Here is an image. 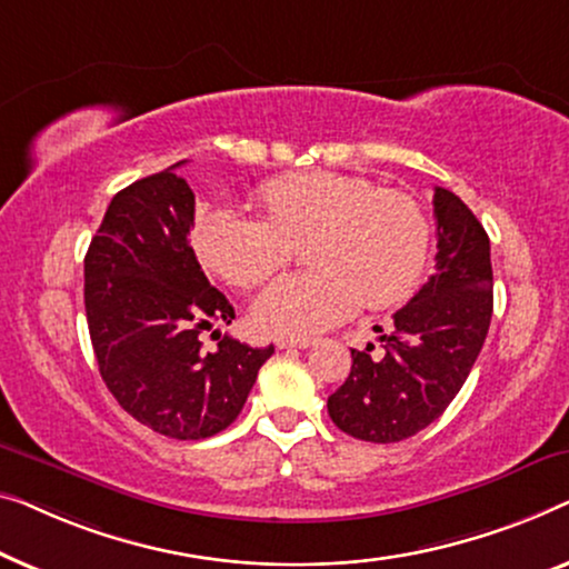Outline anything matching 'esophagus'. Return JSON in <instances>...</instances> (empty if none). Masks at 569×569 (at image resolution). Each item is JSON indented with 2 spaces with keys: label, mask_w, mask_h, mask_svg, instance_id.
Here are the masks:
<instances>
[{
  "label": "esophagus",
  "mask_w": 569,
  "mask_h": 569,
  "mask_svg": "<svg viewBox=\"0 0 569 569\" xmlns=\"http://www.w3.org/2000/svg\"><path fill=\"white\" fill-rule=\"evenodd\" d=\"M276 346L278 348H311V346H315V340H309V338H278Z\"/></svg>",
  "instance_id": "34e87169"
}]
</instances>
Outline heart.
I'll return each mask as SVG.
<instances>
[{
  "mask_svg": "<svg viewBox=\"0 0 569 569\" xmlns=\"http://www.w3.org/2000/svg\"><path fill=\"white\" fill-rule=\"evenodd\" d=\"M266 219L242 208H213L198 227L206 266L237 288H252L293 258L303 242L309 273L270 283L254 319L278 338H307L348 319L366 301H405L422 276L430 229L420 203L402 190L346 172H303L258 190Z\"/></svg>",
  "mask_w": 569,
  "mask_h": 569,
  "instance_id": "heart-1",
  "label": "heart"
}]
</instances>
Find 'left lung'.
<instances>
[{"instance_id":"left-lung-1","label":"left lung","mask_w":569,"mask_h":569,"mask_svg":"<svg viewBox=\"0 0 569 569\" xmlns=\"http://www.w3.org/2000/svg\"><path fill=\"white\" fill-rule=\"evenodd\" d=\"M436 273L381 335L383 356L350 350L346 383L327 399L342 433L371 443L405 441L438 420L467 381L492 319L490 237L469 206L436 188Z\"/></svg>"}]
</instances>
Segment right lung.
I'll return each mask as SVG.
<instances>
[{
	"label": "right lung",
	"mask_w": 569,
	"mask_h": 569,
	"mask_svg": "<svg viewBox=\"0 0 569 569\" xmlns=\"http://www.w3.org/2000/svg\"><path fill=\"white\" fill-rule=\"evenodd\" d=\"M182 162L113 196L84 258V311L100 376L123 410L178 441H201L237 420L273 346L201 332L231 325L234 307L208 283L190 247L196 196Z\"/></svg>",
	"instance_id": "add662e5"
}]
</instances>
